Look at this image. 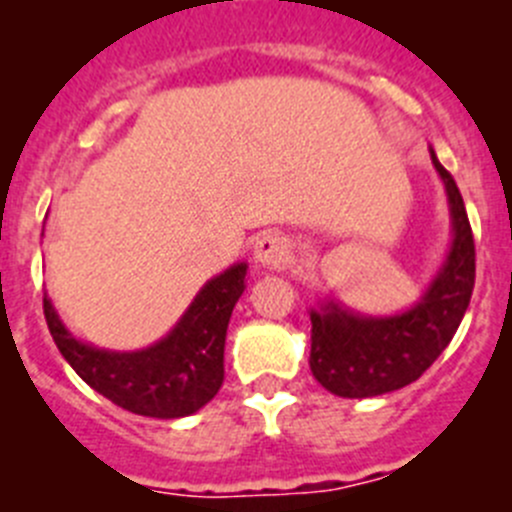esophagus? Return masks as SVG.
<instances>
[{
	"mask_svg": "<svg viewBox=\"0 0 512 512\" xmlns=\"http://www.w3.org/2000/svg\"><path fill=\"white\" fill-rule=\"evenodd\" d=\"M289 243L279 236V233H264L253 243V259L264 269H276L287 261Z\"/></svg>",
	"mask_w": 512,
	"mask_h": 512,
	"instance_id": "1",
	"label": "esophagus"
}]
</instances>
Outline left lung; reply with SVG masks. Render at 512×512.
<instances>
[{"label":"left lung","instance_id":"8db88e82","mask_svg":"<svg viewBox=\"0 0 512 512\" xmlns=\"http://www.w3.org/2000/svg\"><path fill=\"white\" fill-rule=\"evenodd\" d=\"M431 162L447 187L452 248L424 297L393 317H365L335 302L309 312L312 375L342 398H370L409 386L442 355L457 332L475 289V238L454 177Z\"/></svg>","mask_w":512,"mask_h":512}]
</instances>
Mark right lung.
<instances>
[{
    "instance_id": "right-lung-1",
    "label": "right lung",
    "mask_w": 512,
    "mask_h": 512,
    "mask_svg": "<svg viewBox=\"0 0 512 512\" xmlns=\"http://www.w3.org/2000/svg\"><path fill=\"white\" fill-rule=\"evenodd\" d=\"M246 269V264H236L210 279L170 335L134 353L75 340L48 297L42 299V309L60 355L93 391L131 414L180 419L203 409L223 386L225 332L246 289Z\"/></svg>"
}]
</instances>
